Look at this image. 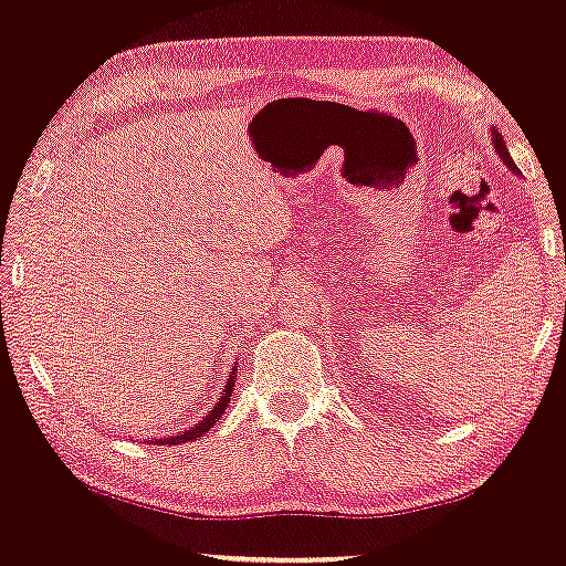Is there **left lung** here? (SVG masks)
I'll list each match as a JSON object with an SVG mask.
<instances>
[{
    "instance_id": "left-lung-1",
    "label": "left lung",
    "mask_w": 566,
    "mask_h": 566,
    "mask_svg": "<svg viewBox=\"0 0 566 566\" xmlns=\"http://www.w3.org/2000/svg\"><path fill=\"white\" fill-rule=\"evenodd\" d=\"M492 143H495V151L500 154V159H503V161H505V165H509L513 172H518V170H516V165H513V159H511L509 148H505V140H503V135H500L495 127H492Z\"/></svg>"
}]
</instances>
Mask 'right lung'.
Instances as JSON below:
<instances>
[{"instance_id":"right-lung-1","label":"right lung","mask_w":566,"mask_h":566,"mask_svg":"<svg viewBox=\"0 0 566 566\" xmlns=\"http://www.w3.org/2000/svg\"><path fill=\"white\" fill-rule=\"evenodd\" d=\"M233 382H237V373H231V375H229V380H226V388H223V396H220V401H216V407H212L210 412H207L205 418H201L197 426L188 428V431L178 433V437H172V439H159V444H184V441L199 439L201 433L210 431V428L216 426L220 418H223L226 407H229V399H231V391H233Z\"/></svg>"}]
</instances>
